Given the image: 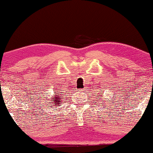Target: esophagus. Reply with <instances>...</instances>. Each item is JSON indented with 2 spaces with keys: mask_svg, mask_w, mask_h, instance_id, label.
Listing matches in <instances>:
<instances>
[{
  "mask_svg": "<svg viewBox=\"0 0 153 153\" xmlns=\"http://www.w3.org/2000/svg\"><path fill=\"white\" fill-rule=\"evenodd\" d=\"M85 89H86V88H85L84 89H80V90H79V91H84V90H85Z\"/></svg>",
  "mask_w": 153,
  "mask_h": 153,
  "instance_id": "1",
  "label": "esophagus"
}]
</instances>
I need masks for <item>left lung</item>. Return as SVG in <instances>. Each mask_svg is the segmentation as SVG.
Masks as SVG:
<instances>
[{"label":"left lung","mask_w":153,"mask_h":153,"mask_svg":"<svg viewBox=\"0 0 153 153\" xmlns=\"http://www.w3.org/2000/svg\"><path fill=\"white\" fill-rule=\"evenodd\" d=\"M102 101H103V100H102Z\"/></svg>","instance_id":"1"}]
</instances>
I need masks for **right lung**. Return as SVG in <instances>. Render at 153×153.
Listing matches in <instances>:
<instances>
[{"mask_svg": "<svg viewBox=\"0 0 153 153\" xmlns=\"http://www.w3.org/2000/svg\"><path fill=\"white\" fill-rule=\"evenodd\" d=\"M58 91H62L61 89L60 90H58ZM55 93H57V92H55ZM54 97H53L51 98V100H50V101H52V102H49L50 103H51V104H53V106H58L59 105H60V103H61V97H62V92H60V94H54Z\"/></svg>", "mask_w": 153, "mask_h": 153, "instance_id": "right-lung-1", "label": "right lung"}]
</instances>
